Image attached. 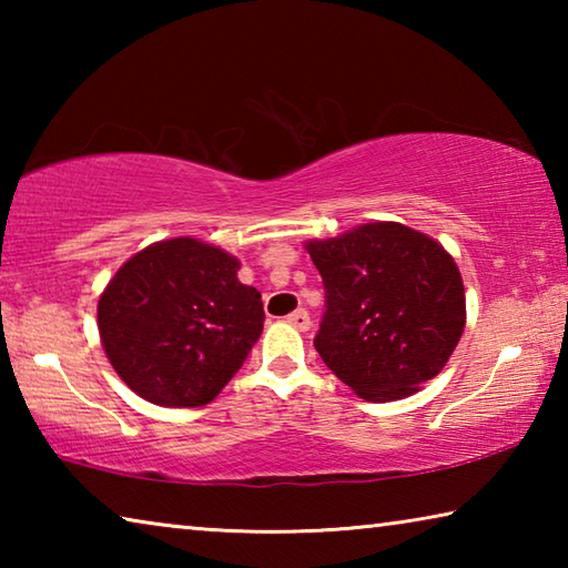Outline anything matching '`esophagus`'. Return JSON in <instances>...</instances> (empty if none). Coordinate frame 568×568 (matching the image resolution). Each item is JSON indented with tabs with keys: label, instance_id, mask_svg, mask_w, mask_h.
<instances>
[{
	"label": "esophagus",
	"instance_id": "1",
	"mask_svg": "<svg viewBox=\"0 0 568 568\" xmlns=\"http://www.w3.org/2000/svg\"><path fill=\"white\" fill-rule=\"evenodd\" d=\"M287 323H291L295 331H301V333H305L307 328H311V315H307V311H305V307H301V311H295V313H291V315H287Z\"/></svg>",
	"mask_w": 568,
	"mask_h": 568
}]
</instances>
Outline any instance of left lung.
<instances>
[{
    "label": "left lung",
    "mask_w": 568,
    "mask_h": 568,
    "mask_svg": "<svg viewBox=\"0 0 568 568\" xmlns=\"http://www.w3.org/2000/svg\"><path fill=\"white\" fill-rule=\"evenodd\" d=\"M305 250L328 297L315 351L355 396L408 398L446 368L466 328V287L438 240L378 220Z\"/></svg>",
    "instance_id": "left-lung-1"
}]
</instances>
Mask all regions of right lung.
Returning <instances> with one entry per match:
<instances>
[{
  "label": "right lung",
  "mask_w": 568,
  "mask_h": 568,
  "mask_svg": "<svg viewBox=\"0 0 568 568\" xmlns=\"http://www.w3.org/2000/svg\"><path fill=\"white\" fill-rule=\"evenodd\" d=\"M240 261L197 237L158 240L104 285L98 331L124 386L155 406L215 400L263 333V301Z\"/></svg>",
  "instance_id": "obj_1"
}]
</instances>
